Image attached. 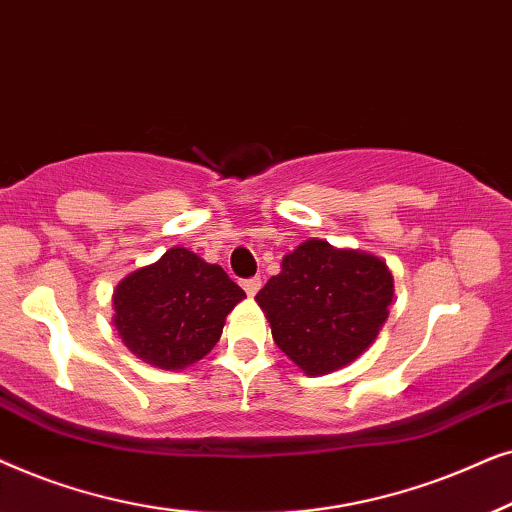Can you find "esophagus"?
Listing matches in <instances>:
<instances>
[{
    "label": "esophagus",
    "mask_w": 512,
    "mask_h": 512,
    "mask_svg": "<svg viewBox=\"0 0 512 512\" xmlns=\"http://www.w3.org/2000/svg\"><path fill=\"white\" fill-rule=\"evenodd\" d=\"M241 285H243V290L248 292V297H255V295H257V290L262 288V278H260V276H255V278H245V281H243Z\"/></svg>",
    "instance_id": "34e87169"
}]
</instances>
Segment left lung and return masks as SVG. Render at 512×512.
Here are the masks:
<instances>
[{"label": "left lung", "mask_w": 512, "mask_h": 512, "mask_svg": "<svg viewBox=\"0 0 512 512\" xmlns=\"http://www.w3.org/2000/svg\"><path fill=\"white\" fill-rule=\"evenodd\" d=\"M393 276L377 255L309 238L288 252L255 302L278 349L309 377L337 372L377 339L393 302Z\"/></svg>", "instance_id": "left-lung-1"}]
</instances>
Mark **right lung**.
Wrapping results in <instances>:
<instances>
[{
	"label": "right lung",
	"instance_id": "add662e5",
	"mask_svg": "<svg viewBox=\"0 0 512 512\" xmlns=\"http://www.w3.org/2000/svg\"><path fill=\"white\" fill-rule=\"evenodd\" d=\"M241 299L245 292L222 267L175 245L121 278L112 295V323L140 360L180 372L213 351Z\"/></svg>",
	"mask_w": 512,
	"mask_h": 512
}]
</instances>
